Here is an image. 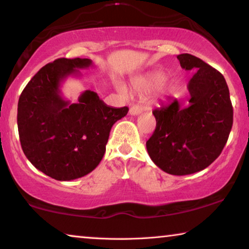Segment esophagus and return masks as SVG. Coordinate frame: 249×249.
I'll return each instance as SVG.
<instances>
[{
  "label": "esophagus",
  "mask_w": 249,
  "mask_h": 249,
  "mask_svg": "<svg viewBox=\"0 0 249 249\" xmlns=\"http://www.w3.org/2000/svg\"><path fill=\"white\" fill-rule=\"evenodd\" d=\"M142 112V108L141 107H138V105H134V107H131L130 110H129V114L138 115V114H141Z\"/></svg>",
  "instance_id": "obj_1"
}]
</instances>
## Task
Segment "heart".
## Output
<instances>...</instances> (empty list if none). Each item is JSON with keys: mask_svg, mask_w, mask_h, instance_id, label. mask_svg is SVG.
I'll list each match as a JSON object with an SVG mask.
<instances>
[{"mask_svg": "<svg viewBox=\"0 0 249 249\" xmlns=\"http://www.w3.org/2000/svg\"><path fill=\"white\" fill-rule=\"evenodd\" d=\"M165 74L163 72H160V71H155V72L149 73L147 77L142 78L136 85V87L138 88V90L142 91H149V90H154L156 88L159 89L160 95L161 96H165L170 93L171 90V87L168 86V85H163V83L165 81Z\"/></svg>", "mask_w": 249, "mask_h": 249, "instance_id": "1", "label": "heart"}]
</instances>
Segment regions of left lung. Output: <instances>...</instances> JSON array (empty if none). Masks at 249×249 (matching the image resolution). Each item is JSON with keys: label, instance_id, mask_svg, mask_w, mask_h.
<instances>
[{"label": "left lung", "instance_id": "8db88e82", "mask_svg": "<svg viewBox=\"0 0 249 249\" xmlns=\"http://www.w3.org/2000/svg\"><path fill=\"white\" fill-rule=\"evenodd\" d=\"M180 66L195 70L188 88L189 104L173 100L155 108L156 128L146 142L149 158L163 171L186 176L202 171L222 152L232 128L229 88L219 71L192 54H180Z\"/></svg>", "mask_w": 249, "mask_h": 249}]
</instances>
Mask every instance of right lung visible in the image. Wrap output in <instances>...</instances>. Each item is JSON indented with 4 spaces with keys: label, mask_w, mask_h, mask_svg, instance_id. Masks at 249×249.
<instances>
[{
    "label": "right lung",
    "mask_w": 249,
    "mask_h": 249,
    "mask_svg": "<svg viewBox=\"0 0 249 249\" xmlns=\"http://www.w3.org/2000/svg\"><path fill=\"white\" fill-rule=\"evenodd\" d=\"M93 67L89 59H57L44 66L22 90L18 130L22 151L37 170L60 181L81 178L100 164L112 125L129 108L108 107L85 90L77 103L62 96L68 77Z\"/></svg>",
    "instance_id": "1"
}]
</instances>
